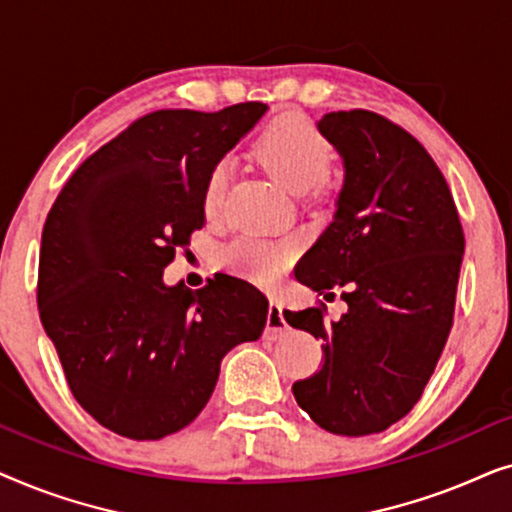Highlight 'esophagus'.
I'll list each match as a JSON object with an SVG mask.
<instances>
[{
  "mask_svg": "<svg viewBox=\"0 0 512 512\" xmlns=\"http://www.w3.org/2000/svg\"><path fill=\"white\" fill-rule=\"evenodd\" d=\"M286 328H289V326H286V321H284L282 305L272 300L270 307H268V321H265V338L277 340L279 335L286 331Z\"/></svg>",
  "mask_w": 512,
  "mask_h": 512,
  "instance_id": "34e87169",
  "label": "esophagus"
}]
</instances>
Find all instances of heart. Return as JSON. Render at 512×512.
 Segmentation results:
<instances>
[{
  "label": "heart",
  "mask_w": 512,
  "mask_h": 512,
  "mask_svg": "<svg viewBox=\"0 0 512 512\" xmlns=\"http://www.w3.org/2000/svg\"><path fill=\"white\" fill-rule=\"evenodd\" d=\"M261 163L293 193H303L328 172L331 144L303 116H279L261 132L256 142ZM230 163L219 160L205 179L202 209L214 216L221 209L228 186ZM223 265L237 275L254 279L258 284H272L286 270L293 258L291 242H268L261 237H240L223 249Z\"/></svg>",
  "instance_id": "heart-1"
}]
</instances>
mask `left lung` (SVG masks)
Returning <instances> with one entry per match:
<instances>
[{"label": "left lung", "mask_w": 512, "mask_h": 512, "mask_svg": "<svg viewBox=\"0 0 512 512\" xmlns=\"http://www.w3.org/2000/svg\"><path fill=\"white\" fill-rule=\"evenodd\" d=\"M345 165L331 226L300 258L296 279L345 286L347 312H291L324 340L319 373L293 384L300 408L338 436L380 433L422 398L452 328L464 230L450 186L410 132L373 111H331L317 123ZM326 298V296H324Z\"/></svg>", "instance_id": "left-lung-1"}]
</instances>
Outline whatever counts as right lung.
Listing matches in <instances>:
<instances>
[{"label":"right lung","mask_w":512,"mask_h":512,"mask_svg":"<svg viewBox=\"0 0 512 512\" xmlns=\"http://www.w3.org/2000/svg\"><path fill=\"white\" fill-rule=\"evenodd\" d=\"M263 102L214 114L163 109L104 144L48 212L37 303L72 394L118 436L160 440L193 422L240 342L261 338L268 298L237 277L200 291L163 270L205 226L212 167L261 121Z\"/></svg>","instance_id":"add662e5"}]
</instances>
